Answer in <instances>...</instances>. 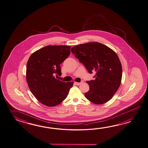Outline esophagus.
<instances>
[{"label": "esophagus", "instance_id": "obj_1", "mask_svg": "<svg viewBox=\"0 0 148 148\" xmlns=\"http://www.w3.org/2000/svg\"><path fill=\"white\" fill-rule=\"evenodd\" d=\"M74 83H75V84L76 85H79L80 84H81L82 83V82H74Z\"/></svg>", "mask_w": 148, "mask_h": 148}]
</instances>
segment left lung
Returning a JSON list of instances; mask_svg holds the SVG:
<instances>
[{
  "mask_svg": "<svg viewBox=\"0 0 148 148\" xmlns=\"http://www.w3.org/2000/svg\"><path fill=\"white\" fill-rule=\"evenodd\" d=\"M71 51L90 73L95 71V79L87 81L90 90L85 97L95 104L111 100L120 86L122 68L118 55L111 48L97 42L73 47Z\"/></svg>",
  "mask_w": 148,
  "mask_h": 148,
  "instance_id": "left-lung-1",
  "label": "left lung"
}]
</instances>
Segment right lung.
Instances as JSON below:
<instances>
[{
	"instance_id": "add662e5",
	"label": "right lung",
	"mask_w": 148,
	"mask_h": 148,
	"mask_svg": "<svg viewBox=\"0 0 148 148\" xmlns=\"http://www.w3.org/2000/svg\"><path fill=\"white\" fill-rule=\"evenodd\" d=\"M71 46H46L30 55L26 67V80L31 92L42 104L49 107L60 104L66 99L73 82L55 79L61 75L60 64L69 56Z\"/></svg>"
}]
</instances>
